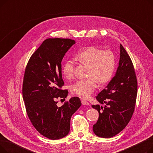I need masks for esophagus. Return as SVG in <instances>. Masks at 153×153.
Masks as SVG:
<instances>
[{
    "instance_id": "obj_1",
    "label": "esophagus",
    "mask_w": 153,
    "mask_h": 153,
    "mask_svg": "<svg viewBox=\"0 0 153 153\" xmlns=\"http://www.w3.org/2000/svg\"><path fill=\"white\" fill-rule=\"evenodd\" d=\"M81 102H82V105H89V103L88 102L87 100H84V99H82V100H81Z\"/></svg>"
}]
</instances>
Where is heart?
I'll return each mask as SVG.
<instances>
[{
    "instance_id": "heart-1",
    "label": "heart",
    "mask_w": 153,
    "mask_h": 153,
    "mask_svg": "<svg viewBox=\"0 0 153 153\" xmlns=\"http://www.w3.org/2000/svg\"><path fill=\"white\" fill-rule=\"evenodd\" d=\"M76 59L88 66L87 79L79 80L71 85V91L80 97L89 98L97 87V82L100 84L108 82L113 77L116 66L115 53L110 50L90 46L79 52ZM74 62L68 59L62 65V71L67 78L74 75Z\"/></svg>"
}]
</instances>
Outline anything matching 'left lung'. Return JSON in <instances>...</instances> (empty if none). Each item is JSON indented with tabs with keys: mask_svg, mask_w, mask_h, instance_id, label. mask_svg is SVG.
<instances>
[{
	"mask_svg": "<svg viewBox=\"0 0 153 153\" xmlns=\"http://www.w3.org/2000/svg\"><path fill=\"white\" fill-rule=\"evenodd\" d=\"M115 76L96 97L104 107L92 105L99 117L93 125L95 135L109 138L122 131L130 121L134 110L138 84L131 58L122 45Z\"/></svg>",
	"mask_w": 153,
	"mask_h": 153,
	"instance_id": "left-lung-1",
	"label": "left lung"
}]
</instances>
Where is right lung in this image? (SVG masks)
<instances>
[{
	"label": "right lung",
	"instance_id": "add662e5",
	"mask_svg": "<svg viewBox=\"0 0 153 153\" xmlns=\"http://www.w3.org/2000/svg\"><path fill=\"white\" fill-rule=\"evenodd\" d=\"M75 43L68 38L45 39L31 55L24 74L22 94L28 118L40 134L53 140L68 134L71 116L81 105L77 97L61 107L56 101L68 95L67 90L61 89V61Z\"/></svg>",
	"mask_w": 153,
	"mask_h": 153
}]
</instances>
